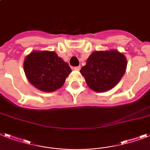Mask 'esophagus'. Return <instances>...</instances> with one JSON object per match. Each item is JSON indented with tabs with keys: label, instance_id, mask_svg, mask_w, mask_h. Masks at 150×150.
I'll list each match as a JSON object with an SVG mask.
<instances>
[{
	"label": "esophagus",
	"instance_id": "esophagus-1",
	"mask_svg": "<svg viewBox=\"0 0 150 150\" xmlns=\"http://www.w3.org/2000/svg\"><path fill=\"white\" fill-rule=\"evenodd\" d=\"M74 69L76 71H79L81 69V67L80 66H77V67H74Z\"/></svg>",
	"mask_w": 150,
	"mask_h": 150
}]
</instances>
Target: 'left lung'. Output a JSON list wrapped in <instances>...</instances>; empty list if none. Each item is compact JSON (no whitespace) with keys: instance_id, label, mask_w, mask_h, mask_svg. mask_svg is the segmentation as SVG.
<instances>
[{"instance_id":"1","label":"left lung","mask_w":150,"mask_h":150,"mask_svg":"<svg viewBox=\"0 0 150 150\" xmlns=\"http://www.w3.org/2000/svg\"><path fill=\"white\" fill-rule=\"evenodd\" d=\"M127 67L125 56L116 50L91 53L80 72L88 86L96 92L113 88L123 77Z\"/></svg>"}]
</instances>
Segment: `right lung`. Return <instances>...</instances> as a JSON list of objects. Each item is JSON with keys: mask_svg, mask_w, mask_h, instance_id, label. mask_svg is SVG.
Wrapping results in <instances>:
<instances>
[{"mask_svg": "<svg viewBox=\"0 0 150 150\" xmlns=\"http://www.w3.org/2000/svg\"><path fill=\"white\" fill-rule=\"evenodd\" d=\"M23 67L30 83L44 92H52L61 87L71 71L67 63L50 51L31 52L26 57Z\"/></svg>", "mask_w": 150, "mask_h": 150, "instance_id": "1", "label": "right lung"}]
</instances>
